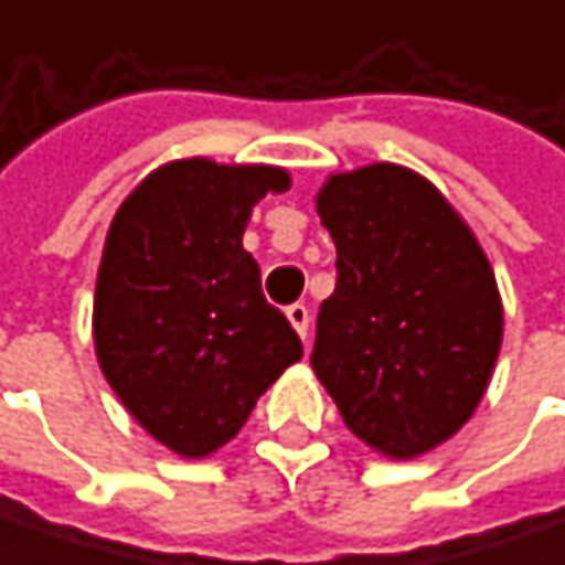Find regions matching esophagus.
Returning a JSON list of instances; mask_svg holds the SVG:
<instances>
[{"label": "esophagus", "instance_id": "obj_1", "mask_svg": "<svg viewBox=\"0 0 565 565\" xmlns=\"http://www.w3.org/2000/svg\"><path fill=\"white\" fill-rule=\"evenodd\" d=\"M286 318H289V324L299 331V338L306 341V338H309V309L296 302V306H289V309H286Z\"/></svg>", "mask_w": 565, "mask_h": 565}]
</instances>
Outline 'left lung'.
Returning <instances> with one entry per match:
<instances>
[{"mask_svg":"<svg viewBox=\"0 0 565 565\" xmlns=\"http://www.w3.org/2000/svg\"><path fill=\"white\" fill-rule=\"evenodd\" d=\"M316 211L338 282L318 312L312 371L364 446L419 459L491 384L504 338L494 269L452 201L396 162L331 172Z\"/></svg>","mask_w":565,"mask_h":565,"instance_id":"obj_1","label":"left lung"}]
</instances>
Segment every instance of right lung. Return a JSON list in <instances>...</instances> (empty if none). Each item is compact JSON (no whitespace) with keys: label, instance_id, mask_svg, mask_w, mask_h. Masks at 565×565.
Instances as JSON below:
<instances>
[{"label":"right lung","instance_id":"add662e5","mask_svg":"<svg viewBox=\"0 0 565 565\" xmlns=\"http://www.w3.org/2000/svg\"><path fill=\"white\" fill-rule=\"evenodd\" d=\"M279 166L172 159L142 178L106 231L94 348L126 413L169 452L207 459L302 358L244 249L253 207L289 191Z\"/></svg>","mask_w":565,"mask_h":565}]
</instances>
